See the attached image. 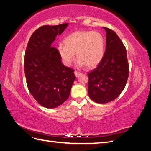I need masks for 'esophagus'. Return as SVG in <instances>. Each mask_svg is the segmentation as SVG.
<instances>
[{
    "label": "esophagus",
    "mask_w": 151,
    "mask_h": 151,
    "mask_svg": "<svg viewBox=\"0 0 151 151\" xmlns=\"http://www.w3.org/2000/svg\"><path fill=\"white\" fill-rule=\"evenodd\" d=\"M81 75V73L78 72V71H75V75L76 76V77H78V76H80Z\"/></svg>",
    "instance_id": "obj_1"
}]
</instances>
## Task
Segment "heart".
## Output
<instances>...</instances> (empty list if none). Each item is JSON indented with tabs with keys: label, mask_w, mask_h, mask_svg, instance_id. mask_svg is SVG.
Wrapping results in <instances>:
<instances>
[{
	"label": "heart",
	"mask_w": 151,
	"mask_h": 151,
	"mask_svg": "<svg viewBox=\"0 0 151 151\" xmlns=\"http://www.w3.org/2000/svg\"><path fill=\"white\" fill-rule=\"evenodd\" d=\"M65 45L57 47V52L64 65L70 66L75 57L78 65L93 68L101 63L104 52V37L96 31H75L64 40Z\"/></svg>",
	"instance_id": "heart-1"
}]
</instances>
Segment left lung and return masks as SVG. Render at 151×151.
<instances>
[{"label":"left lung","instance_id":"8db88e82","mask_svg":"<svg viewBox=\"0 0 151 151\" xmlns=\"http://www.w3.org/2000/svg\"><path fill=\"white\" fill-rule=\"evenodd\" d=\"M106 32V50L96 68L88 73L89 97L97 103L116 99L124 90L129 77L127 50L115 32L103 27Z\"/></svg>","mask_w":151,"mask_h":151}]
</instances>
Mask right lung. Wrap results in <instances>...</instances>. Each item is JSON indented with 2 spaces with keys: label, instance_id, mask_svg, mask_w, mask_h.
Listing matches in <instances>:
<instances>
[{
  "label": "right lung",
  "instance_id": "add662e5",
  "mask_svg": "<svg viewBox=\"0 0 151 151\" xmlns=\"http://www.w3.org/2000/svg\"><path fill=\"white\" fill-rule=\"evenodd\" d=\"M68 23L45 25L32 33L24 60L27 85L30 94L40 105L54 109L67 100L76 76L74 70L61 62L52 43Z\"/></svg>",
  "mask_w": 151,
  "mask_h": 151
}]
</instances>
